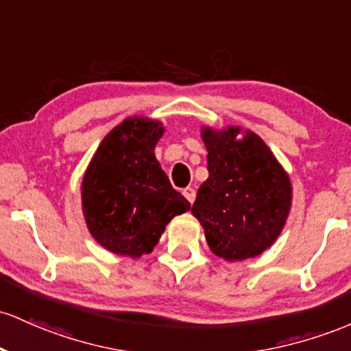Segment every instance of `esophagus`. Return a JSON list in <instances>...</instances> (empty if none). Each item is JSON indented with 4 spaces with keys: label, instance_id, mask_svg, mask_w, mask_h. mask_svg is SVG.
<instances>
[{
    "label": "esophagus",
    "instance_id": "1",
    "mask_svg": "<svg viewBox=\"0 0 351 351\" xmlns=\"http://www.w3.org/2000/svg\"><path fill=\"white\" fill-rule=\"evenodd\" d=\"M182 194H184V197H186V199H187L191 204L195 200V191H194V189H192V187H186V189H184Z\"/></svg>",
    "mask_w": 351,
    "mask_h": 351
}]
</instances>
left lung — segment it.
Instances as JSON below:
<instances>
[{"instance_id":"obj_1","label":"left lung","mask_w":351,"mask_h":351,"mask_svg":"<svg viewBox=\"0 0 351 351\" xmlns=\"http://www.w3.org/2000/svg\"><path fill=\"white\" fill-rule=\"evenodd\" d=\"M208 179L197 191L192 215L207 243L227 262L245 261L270 249L292 207V182L261 137L228 125L200 129Z\"/></svg>"}]
</instances>
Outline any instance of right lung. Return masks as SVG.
Masks as SVG:
<instances>
[{"label":"right lung","mask_w":351,"mask_h":351,"mask_svg":"<svg viewBox=\"0 0 351 351\" xmlns=\"http://www.w3.org/2000/svg\"><path fill=\"white\" fill-rule=\"evenodd\" d=\"M162 123L128 117L102 139L82 177L81 200L94 240L116 255L151 254L176 215L191 204L156 159Z\"/></svg>","instance_id":"obj_1"}]
</instances>
